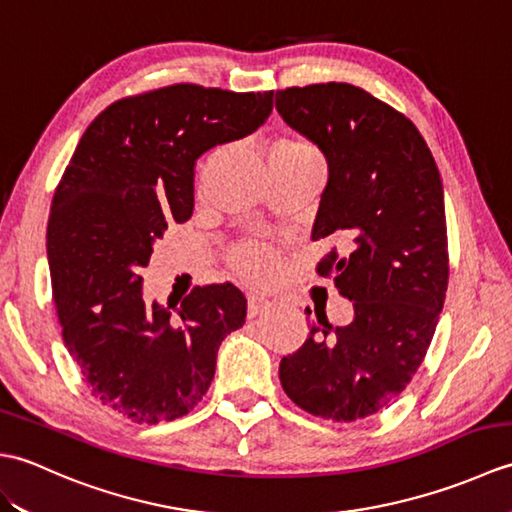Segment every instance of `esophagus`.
<instances>
[{
	"label": "esophagus",
	"mask_w": 512,
	"mask_h": 512,
	"mask_svg": "<svg viewBox=\"0 0 512 512\" xmlns=\"http://www.w3.org/2000/svg\"><path fill=\"white\" fill-rule=\"evenodd\" d=\"M270 308V301L257 295H248V317H257Z\"/></svg>",
	"instance_id": "1"
}]
</instances>
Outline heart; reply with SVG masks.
<instances>
[{
  "label": "heart",
  "instance_id": "b5f03b06",
  "mask_svg": "<svg viewBox=\"0 0 512 512\" xmlns=\"http://www.w3.org/2000/svg\"><path fill=\"white\" fill-rule=\"evenodd\" d=\"M270 158H319L317 149L303 140H284L279 143ZM228 264L235 270V275L250 284H264L273 277L275 270V250L266 244H239L228 253Z\"/></svg>",
  "mask_w": 512,
  "mask_h": 512
}]
</instances>
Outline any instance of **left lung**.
<instances>
[{
	"label": "left lung",
	"mask_w": 512,
	"mask_h": 512,
	"mask_svg": "<svg viewBox=\"0 0 512 512\" xmlns=\"http://www.w3.org/2000/svg\"><path fill=\"white\" fill-rule=\"evenodd\" d=\"M275 107L328 162L312 239H343L345 255L317 273L354 303L347 325L317 317L279 380L312 416L361 420L407 387L436 332L449 281L440 171L416 125L356 85L279 90Z\"/></svg>",
	"instance_id": "8db88e82"
}]
</instances>
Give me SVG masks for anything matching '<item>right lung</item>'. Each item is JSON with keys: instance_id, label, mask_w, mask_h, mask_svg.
<instances>
[{"instance_id": "add662e5", "label": "right lung", "mask_w": 512, "mask_h": 512, "mask_svg": "<svg viewBox=\"0 0 512 512\" xmlns=\"http://www.w3.org/2000/svg\"><path fill=\"white\" fill-rule=\"evenodd\" d=\"M273 92L180 83L112 103L85 129L52 198L48 264L63 343L92 396L138 424L176 420L215 376L246 319L233 284L195 288L173 314L143 299L140 268L193 213L195 162L253 134Z\"/></svg>"}]
</instances>
